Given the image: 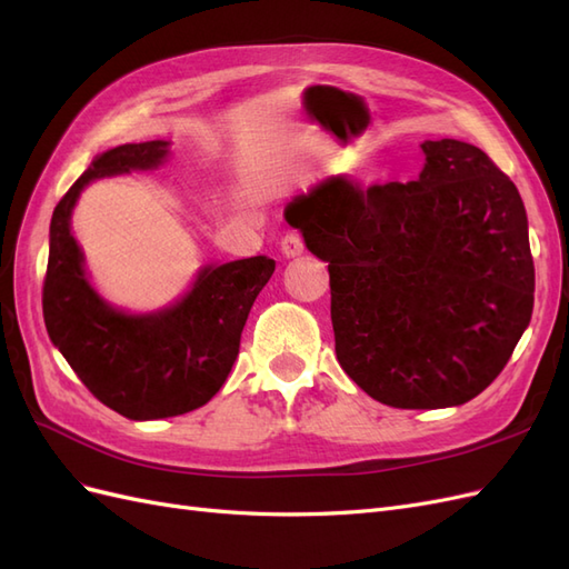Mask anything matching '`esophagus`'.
I'll list each match as a JSON object with an SVG mask.
<instances>
[{
    "mask_svg": "<svg viewBox=\"0 0 569 569\" xmlns=\"http://www.w3.org/2000/svg\"><path fill=\"white\" fill-rule=\"evenodd\" d=\"M282 253L287 256V258H295V256H301L303 253V237L299 234V232H287L284 237H282Z\"/></svg>",
    "mask_w": 569,
    "mask_h": 569,
    "instance_id": "34e87169",
    "label": "esophagus"
}]
</instances>
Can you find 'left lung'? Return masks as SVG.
Listing matches in <instances>:
<instances>
[{
    "mask_svg": "<svg viewBox=\"0 0 569 569\" xmlns=\"http://www.w3.org/2000/svg\"><path fill=\"white\" fill-rule=\"evenodd\" d=\"M417 181H322L284 210L328 263L335 355L395 409L465 405L510 361L533 311L527 210L481 148L426 141Z\"/></svg>",
    "mask_w": 569,
    "mask_h": 569,
    "instance_id": "1",
    "label": "left lung"
}]
</instances>
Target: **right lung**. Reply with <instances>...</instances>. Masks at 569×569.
Wrapping results in <instances>:
<instances>
[{
  "label": "right lung",
  "instance_id": "obj_1",
  "mask_svg": "<svg viewBox=\"0 0 569 569\" xmlns=\"http://www.w3.org/2000/svg\"><path fill=\"white\" fill-rule=\"evenodd\" d=\"M164 156V141H148L93 160L52 212L42 282L50 340L90 395L133 421L179 417L210 402L232 371L251 306L274 270L266 256L206 268L187 297L152 316H124L96 295L69 229L76 198L88 181L150 170Z\"/></svg>",
  "mask_w": 569,
  "mask_h": 569
}]
</instances>
